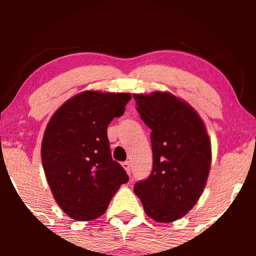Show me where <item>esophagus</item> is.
I'll return each instance as SVG.
<instances>
[{
  "instance_id": "34e87169",
  "label": "esophagus",
  "mask_w": 256,
  "mask_h": 256,
  "mask_svg": "<svg viewBox=\"0 0 256 256\" xmlns=\"http://www.w3.org/2000/svg\"><path fill=\"white\" fill-rule=\"evenodd\" d=\"M122 167L125 168V171L128 174H130L131 173V166H130V162L128 161H125V162H122Z\"/></svg>"
}]
</instances>
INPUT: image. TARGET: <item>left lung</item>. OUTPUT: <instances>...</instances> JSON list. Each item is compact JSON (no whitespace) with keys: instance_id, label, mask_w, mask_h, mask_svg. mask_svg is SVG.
I'll return each instance as SVG.
<instances>
[{"instance_id":"8db88e82","label":"left lung","mask_w":256,"mask_h":256,"mask_svg":"<svg viewBox=\"0 0 256 256\" xmlns=\"http://www.w3.org/2000/svg\"><path fill=\"white\" fill-rule=\"evenodd\" d=\"M140 119L152 130V171L134 184L144 212L158 222H171L189 212L202 195L212 161L206 126L190 104L154 91L134 94Z\"/></svg>"}]
</instances>
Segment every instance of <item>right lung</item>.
Returning <instances> with one entry per match:
<instances>
[{"mask_svg":"<svg viewBox=\"0 0 256 256\" xmlns=\"http://www.w3.org/2000/svg\"><path fill=\"white\" fill-rule=\"evenodd\" d=\"M131 94L86 90L52 114L42 140V164L52 196L72 219L89 222L107 210L128 176L112 158L107 128L124 114Z\"/></svg>","mask_w":256,"mask_h":256,"instance_id":"1","label":"right lung"}]
</instances>
